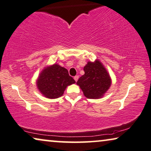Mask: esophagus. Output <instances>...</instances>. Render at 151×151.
I'll return each instance as SVG.
<instances>
[{"mask_svg":"<svg viewBox=\"0 0 151 151\" xmlns=\"http://www.w3.org/2000/svg\"><path fill=\"white\" fill-rule=\"evenodd\" d=\"M74 79L75 80V81H77V80L79 79V76H77V75L75 76V77H74Z\"/></svg>","mask_w":151,"mask_h":151,"instance_id":"1","label":"esophagus"}]
</instances>
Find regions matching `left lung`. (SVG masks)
Segmentation results:
<instances>
[{"label": "left lung", "mask_w": 151, "mask_h": 151, "mask_svg": "<svg viewBox=\"0 0 151 151\" xmlns=\"http://www.w3.org/2000/svg\"><path fill=\"white\" fill-rule=\"evenodd\" d=\"M85 74L79 78L77 84L88 99H101L111 86L109 73L99 60L88 61L84 66Z\"/></svg>", "instance_id": "left-lung-1"}]
</instances>
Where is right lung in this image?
<instances>
[{"mask_svg":"<svg viewBox=\"0 0 151 151\" xmlns=\"http://www.w3.org/2000/svg\"><path fill=\"white\" fill-rule=\"evenodd\" d=\"M75 83L66 68L55 63L45 67L40 72L37 86L43 96L47 99H57L63 95L68 86Z\"/></svg>","mask_w":151,"mask_h":151,"instance_id":"obj_1","label":"right lung"}]
</instances>
